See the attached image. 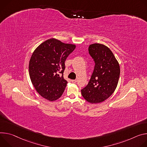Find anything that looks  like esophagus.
<instances>
[{"label": "esophagus", "mask_w": 147, "mask_h": 147, "mask_svg": "<svg viewBox=\"0 0 147 147\" xmlns=\"http://www.w3.org/2000/svg\"><path fill=\"white\" fill-rule=\"evenodd\" d=\"M71 82L74 84H76V80H72Z\"/></svg>", "instance_id": "obj_1"}]
</instances>
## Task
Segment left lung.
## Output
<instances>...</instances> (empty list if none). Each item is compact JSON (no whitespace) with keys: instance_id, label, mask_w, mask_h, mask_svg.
Returning <instances> with one entry per match:
<instances>
[{"instance_id":"1","label":"left lung","mask_w":147,"mask_h":147,"mask_svg":"<svg viewBox=\"0 0 147 147\" xmlns=\"http://www.w3.org/2000/svg\"><path fill=\"white\" fill-rule=\"evenodd\" d=\"M89 53L94 62V67L88 84L81 90V93L88 102L98 103L115 92L119 79L120 66L111 51L105 45H90Z\"/></svg>"}]
</instances>
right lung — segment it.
Listing matches in <instances>:
<instances>
[{
    "label": "right lung",
    "instance_id": "right-lung-1",
    "mask_svg": "<svg viewBox=\"0 0 147 147\" xmlns=\"http://www.w3.org/2000/svg\"><path fill=\"white\" fill-rule=\"evenodd\" d=\"M76 46L51 38L40 44L29 62L32 85L44 98L54 101L62 96L68 82L63 78L65 61Z\"/></svg>",
    "mask_w": 147,
    "mask_h": 147
}]
</instances>
